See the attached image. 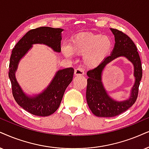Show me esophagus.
Listing matches in <instances>:
<instances>
[{"label":"esophagus","mask_w":149,"mask_h":149,"mask_svg":"<svg viewBox=\"0 0 149 149\" xmlns=\"http://www.w3.org/2000/svg\"><path fill=\"white\" fill-rule=\"evenodd\" d=\"M84 70L81 68H78L76 69L74 71V74L75 76H82L84 75Z\"/></svg>","instance_id":"esophagus-1"}]
</instances>
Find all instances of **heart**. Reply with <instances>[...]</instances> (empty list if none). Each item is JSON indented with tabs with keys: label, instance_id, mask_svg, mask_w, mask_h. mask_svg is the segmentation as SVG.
Returning a JSON list of instances; mask_svg holds the SVG:
<instances>
[{
	"label": "heart",
	"instance_id": "b5f03b06",
	"mask_svg": "<svg viewBox=\"0 0 149 149\" xmlns=\"http://www.w3.org/2000/svg\"><path fill=\"white\" fill-rule=\"evenodd\" d=\"M113 45L111 38L108 36L83 33L76 35L68 47H64L62 52L67 57H70L71 54L84 56V65L93 69L111 52Z\"/></svg>",
	"mask_w": 149,
	"mask_h": 149
}]
</instances>
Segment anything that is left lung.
<instances>
[{
	"label": "left lung",
	"instance_id": "8db88e82",
	"mask_svg": "<svg viewBox=\"0 0 149 149\" xmlns=\"http://www.w3.org/2000/svg\"><path fill=\"white\" fill-rule=\"evenodd\" d=\"M115 36V45L110 56L105 58L95 69L86 73L87 79L86 97L88 106L91 112L97 117L111 118L126 111L136 101L140 82L142 77V68L140 56L135 43L127 34L116 29L111 28ZM125 57L134 67L135 83L127 100L117 101L106 93L101 81V75L105 67L116 58Z\"/></svg>",
	"mask_w": 149,
	"mask_h": 149
}]
</instances>
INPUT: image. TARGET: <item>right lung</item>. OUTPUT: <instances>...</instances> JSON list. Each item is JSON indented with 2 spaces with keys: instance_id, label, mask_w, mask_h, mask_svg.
Returning <instances> with one entry per match:
<instances>
[{
  "instance_id": "add662e5",
  "label": "right lung",
  "mask_w": 149,
  "mask_h": 149,
  "mask_svg": "<svg viewBox=\"0 0 149 149\" xmlns=\"http://www.w3.org/2000/svg\"><path fill=\"white\" fill-rule=\"evenodd\" d=\"M63 29L41 27L29 30L16 43L12 50L9 67V78L12 94L18 104L30 113L38 116H49L58 109L67 86L73 80L74 69L66 68L58 71L49 86L42 93L30 96L22 91L17 82L15 73L20 59L34 44H43L54 52H61V33Z\"/></svg>"
}]
</instances>
